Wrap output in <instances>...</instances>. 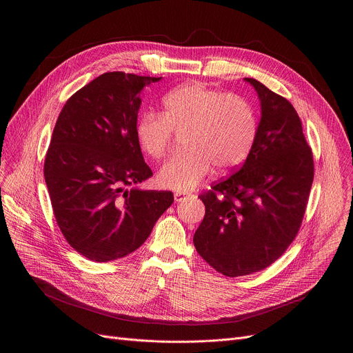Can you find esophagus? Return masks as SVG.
<instances>
[{
  "mask_svg": "<svg viewBox=\"0 0 353 353\" xmlns=\"http://www.w3.org/2000/svg\"><path fill=\"white\" fill-rule=\"evenodd\" d=\"M187 196H191V194H190V192H185V191H177V192H174V201H176V203H180V201L185 199Z\"/></svg>",
  "mask_w": 353,
  "mask_h": 353,
  "instance_id": "obj_1",
  "label": "esophagus"
}]
</instances>
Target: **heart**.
<instances>
[{
	"instance_id": "b5f03b06",
	"label": "heart",
	"mask_w": 353,
	"mask_h": 353,
	"mask_svg": "<svg viewBox=\"0 0 353 353\" xmlns=\"http://www.w3.org/2000/svg\"><path fill=\"white\" fill-rule=\"evenodd\" d=\"M174 134L184 135L185 149L159 170L158 181L174 191H188L216 168L219 173L239 168L257 135V114L248 100L201 82L183 85L163 99V113L146 112L135 124L143 152L161 159Z\"/></svg>"
}]
</instances>
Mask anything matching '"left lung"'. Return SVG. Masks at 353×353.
Instances as JSON below:
<instances>
[{"label":"left lung","mask_w":353,"mask_h":353,"mask_svg":"<svg viewBox=\"0 0 353 353\" xmlns=\"http://www.w3.org/2000/svg\"><path fill=\"white\" fill-rule=\"evenodd\" d=\"M261 121L245 162L198 196L205 216L195 230L198 254L229 278L275 263L294 240L314 179L313 152L283 96L253 78Z\"/></svg>","instance_id":"obj_1"}]
</instances>
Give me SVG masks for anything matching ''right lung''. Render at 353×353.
<instances>
[{
  "label": "right lung",
  "mask_w": 353,
  "mask_h": 353,
  "mask_svg": "<svg viewBox=\"0 0 353 353\" xmlns=\"http://www.w3.org/2000/svg\"><path fill=\"white\" fill-rule=\"evenodd\" d=\"M161 78L105 72L75 92L57 119L44 180L63 236L90 261L132 253L173 204L172 191L128 188L152 176L135 124L139 92Z\"/></svg>",
  "instance_id": "right-lung-1"
}]
</instances>
